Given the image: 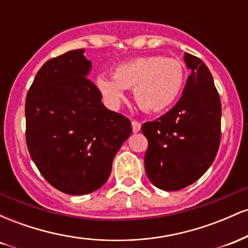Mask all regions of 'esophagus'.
Returning a JSON list of instances; mask_svg holds the SVG:
<instances>
[{
	"instance_id": "obj_1",
	"label": "esophagus",
	"mask_w": 248,
	"mask_h": 248,
	"mask_svg": "<svg viewBox=\"0 0 248 248\" xmlns=\"http://www.w3.org/2000/svg\"><path fill=\"white\" fill-rule=\"evenodd\" d=\"M132 127H133V132L138 133V132H140V129H141V124L139 121L134 120V121H132Z\"/></svg>"
}]
</instances>
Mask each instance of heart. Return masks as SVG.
Here are the masks:
<instances>
[{"mask_svg":"<svg viewBox=\"0 0 248 248\" xmlns=\"http://www.w3.org/2000/svg\"><path fill=\"white\" fill-rule=\"evenodd\" d=\"M186 84V67L177 59L144 56L116 66L113 78L99 76L96 85L110 104L119 105L124 90L134 88V98L142 109L162 112L177 100Z\"/></svg>","mask_w":248,"mask_h":248,"instance_id":"heart-1","label":"heart"}]
</instances>
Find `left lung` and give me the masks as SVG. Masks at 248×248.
<instances>
[{"label": "left lung", "mask_w": 248, "mask_h": 248, "mask_svg": "<svg viewBox=\"0 0 248 248\" xmlns=\"http://www.w3.org/2000/svg\"><path fill=\"white\" fill-rule=\"evenodd\" d=\"M191 75L176 106L142 124L148 140L146 173L166 191L195 183L217 155L221 138V104L211 72L198 57L184 56Z\"/></svg>", "instance_id": "1"}]
</instances>
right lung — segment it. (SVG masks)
Masks as SVG:
<instances>
[{"label": "right lung", "mask_w": 248, "mask_h": 248, "mask_svg": "<svg viewBox=\"0 0 248 248\" xmlns=\"http://www.w3.org/2000/svg\"><path fill=\"white\" fill-rule=\"evenodd\" d=\"M84 50L51 58L25 100V140L43 177L67 195H87L106 183L116 153L132 134L129 119L107 109L87 78Z\"/></svg>", "instance_id": "add662e5"}]
</instances>
